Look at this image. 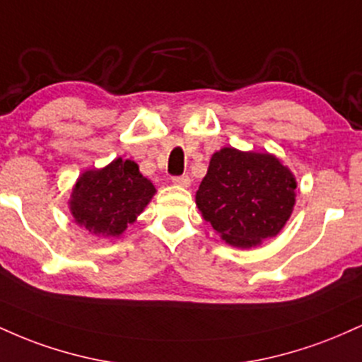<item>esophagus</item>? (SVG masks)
<instances>
[{"label":"esophagus","instance_id":"esophagus-1","mask_svg":"<svg viewBox=\"0 0 362 362\" xmlns=\"http://www.w3.org/2000/svg\"><path fill=\"white\" fill-rule=\"evenodd\" d=\"M172 182L175 185H180V187H189L190 185V177L189 175H178V177H173Z\"/></svg>","mask_w":362,"mask_h":362}]
</instances>
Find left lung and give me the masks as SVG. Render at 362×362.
<instances>
[{
    "instance_id": "1",
    "label": "left lung",
    "mask_w": 362,
    "mask_h": 362,
    "mask_svg": "<svg viewBox=\"0 0 362 362\" xmlns=\"http://www.w3.org/2000/svg\"><path fill=\"white\" fill-rule=\"evenodd\" d=\"M296 180L277 158L223 148L195 194L206 221L233 247H255L282 230L293 213Z\"/></svg>"
}]
</instances>
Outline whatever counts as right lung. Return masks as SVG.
<instances>
[{
  "label": "right lung",
  "mask_w": 362,
  "mask_h": 362,
  "mask_svg": "<svg viewBox=\"0 0 362 362\" xmlns=\"http://www.w3.org/2000/svg\"><path fill=\"white\" fill-rule=\"evenodd\" d=\"M155 187L138 165L117 158L109 167L90 170L73 189L71 213L78 224L95 235L119 236L148 206Z\"/></svg>",
  "instance_id": "obj_1"
}]
</instances>
